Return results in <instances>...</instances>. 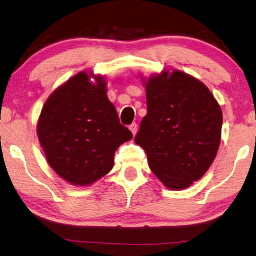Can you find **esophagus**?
<instances>
[{
	"mask_svg": "<svg viewBox=\"0 0 256 256\" xmlns=\"http://www.w3.org/2000/svg\"><path fill=\"white\" fill-rule=\"evenodd\" d=\"M128 128H130V131L132 132V134L136 136V131H138V125H136V123H132V124L128 126Z\"/></svg>",
	"mask_w": 256,
	"mask_h": 256,
	"instance_id": "1",
	"label": "esophagus"
}]
</instances>
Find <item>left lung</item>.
Returning a JSON list of instances; mask_svg holds the SVG:
<instances>
[{
    "label": "left lung",
    "mask_w": 256,
    "mask_h": 256,
    "mask_svg": "<svg viewBox=\"0 0 256 256\" xmlns=\"http://www.w3.org/2000/svg\"><path fill=\"white\" fill-rule=\"evenodd\" d=\"M147 115L134 141L155 176L170 190H184L207 172L220 142L223 115L212 92L179 70L144 82Z\"/></svg>",
    "instance_id": "1"
}]
</instances>
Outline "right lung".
<instances>
[{"mask_svg": "<svg viewBox=\"0 0 256 256\" xmlns=\"http://www.w3.org/2000/svg\"><path fill=\"white\" fill-rule=\"evenodd\" d=\"M106 85L102 76L79 72L52 92L41 110L36 133L46 158L72 185L86 186L106 176L117 148L132 139Z\"/></svg>", "mask_w": 256, "mask_h": 256, "instance_id": "obj_1", "label": "right lung"}]
</instances>
